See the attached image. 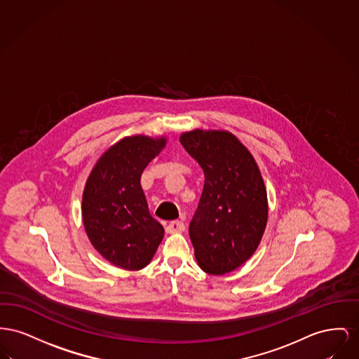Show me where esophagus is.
<instances>
[{"mask_svg":"<svg viewBox=\"0 0 359 359\" xmlns=\"http://www.w3.org/2000/svg\"><path fill=\"white\" fill-rule=\"evenodd\" d=\"M185 229V224L181 222V220H172L170 222L168 226H166V231L169 233H174V232H181Z\"/></svg>","mask_w":359,"mask_h":359,"instance_id":"1","label":"esophagus"}]
</instances>
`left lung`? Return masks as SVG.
I'll use <instances>...</instances> for the list:
<instances>
[{"instance_id":"left-lung-1","label":"left lung","mask_w":359,"mask_h":359,"mask_svg":"<svg viewBox=\"0 0 359 359\" xmlns=\"http://www.w3.org/2000/svg\"><path fill=\"white\" fill-rule=\"evenodd\" d=\"M184 149L203 168L205 182L189 236L200 267L226 274L254 254L267 223L264 178L252 155L226 131L181 135Z\"/></svg>"}]
</instances>
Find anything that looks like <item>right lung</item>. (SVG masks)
Returning a JSON list of instances; mask_svg holds the SVG:
<instances>
[{
	"label": "right lung",
	"mask_w": 359,
	"mask_h": 359,
	"mask_svg": "<svg viewBox=\"0 0 359 359\" xmlns=\"http://www.w3.org/2000/svg\"><path fill=\"white\" fill-rule=\"evenodd\" d=\"M165 144V137H124L97 161L85 185L86 233L105 259L126 270L150 264L165 233L140 187L142 172Z\"/></svg>",
	"instance_id": "obj_1"
}]
</instances>
